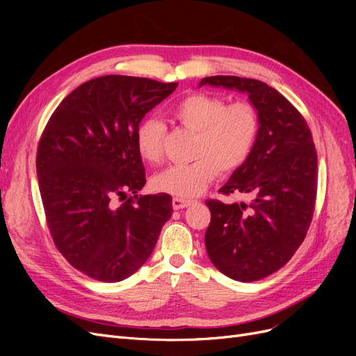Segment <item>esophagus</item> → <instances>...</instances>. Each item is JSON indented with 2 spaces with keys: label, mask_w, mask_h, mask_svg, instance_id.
Returning <instances> with one entry per match:
<instances>
[{
  "label": "esophagus",
  "mask_w": 356,
  "mask_h": 356,
  "mask_svg": "<svg viewBox=\"0 0 356 356\" xmlns=\"http://www.w3.org/2000/svg\"><path fill=\"white\" fill-rule=\"evenodd\" d=\"M191 204V200H186V199H179V197H174L172 199V208L175 211H179L182 208H187Z\"/></svg>",
  "instance_id": "1"
}]
</instances>
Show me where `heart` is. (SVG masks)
<instances>
[{"mask_svg":"<svg viewBox=\"0 0 356 356\" xmlns=\"http://www.w3.org/2000/svg\"><path fill=\"white\" fill-rule=\"evenodd\" d=\"M169 115L182 127L196 132L188 165H172L157 175L152 184L160 193L188 199L202 195L221 174L241 168L257 141L260 118L255 106L246 101L225 105L208 93H190L170 105ZM166 129L153 117L144 118L135 132V147L143 160L156 163L163 154Z\"/></svg>","mask_w":356,"mask_h":356,"instance_id":"1","label":"heart"}]
</instances>
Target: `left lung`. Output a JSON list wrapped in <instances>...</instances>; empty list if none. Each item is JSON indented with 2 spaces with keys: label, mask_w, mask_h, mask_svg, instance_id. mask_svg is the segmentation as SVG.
Wrapping results in <instances>:
<instances>
[{
  "label": "left lung",
  "mask_w": 356,
  "mask_h": 356,
  "mask_svg": "<svg viewBox=\"0 0 356 356\" xmlns=\"http://www.w3.org/2000/svg\"><path fill=\"white\" fill-rule=\"evenodd\" d=\"M204 84L246 93L260 118L250 157L220 188L251 202H204L211 211L204 233L209 260L234 281L254 282L286 264L306 238L316 199L315 144L303 115L266 83L213 75L199 88Z\"/></svg>",
  "instance_id": "8db88e82"
}]
</instances>
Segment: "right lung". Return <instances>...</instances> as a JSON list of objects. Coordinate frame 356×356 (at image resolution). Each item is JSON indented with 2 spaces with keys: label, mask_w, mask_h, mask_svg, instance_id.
<instances>
[{
  "label": "right lung",
  "mask_w": 356,
  "mask_h": 356,
  "mask_svg": "<svg viewBox=\"0 0 356 356\" xmlns=\"http://www.w3.org/2000/svg\"><path fill=\"white\" fill-rule=\"evenodd\" d=\"M177 86L127 75L89 80L59 104L41 135L37 177L53 242L96 281L134 275L170 218L166 193L138 196L145 169L135 132Z\"/></svg>",
  "instance_id": "add662e5"
}]
</instances>
